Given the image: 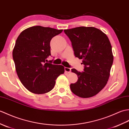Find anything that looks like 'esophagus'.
<instances>
[{"label": "esophagus", "instance_id": "obj_1", "mask_svg": "<svg viewBox=\"0 0 129 129\" xmlns=\"http://www.w3.org/2000/svg\"><path fill=\"white\" fill-rule=\"evenodd\" d=\"M65 72H67V73H70L71 72V69L69 68L65 67Z\"/></svg>", "mask_w": 129, "mask_h": 129}]
</instances>
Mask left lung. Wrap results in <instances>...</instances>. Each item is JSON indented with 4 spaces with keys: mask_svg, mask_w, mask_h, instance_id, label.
<instances>
[{
    "mask_svg": "<svg viewBox=\"0 0 129 129\" xmlns=\"http://www.w3.org/2000/svg\"><path fill=\"white\" fill-rule=\"evenodd\" d=\"M71 42L76 57L82 59V73L72 69L78 80L70 85L72 92L81 98L98 93L108 81L113 62L112 46L107 36L94 27H78L64 29Z\"/></svg>",
    "mask_w": 129,
    "mask_h": 129,
    "instance_id": "8db88e82",
    "label": "left lung"
}]
</instances>
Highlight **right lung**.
Segmentation results:
<instances>
[{
  "label": "right lung",
  "mask_w": 129,
  "mask_h": 129,
  "mask_svg": "<svg viewBox=\"0 0 129 129\" xmlns=\"http://www.w3.org/2000/svg\"><path fill=\"white\" fill-rule=\"evenodd\" d=\"M62 29L41 26L23 30L16 41L13 57L18 77L24 87L35 94H44L54 88L55 80L64 73L62 65L48 63L50 42Z\"/></svg>",
  "instance_id": "1"
}]
</instances>
